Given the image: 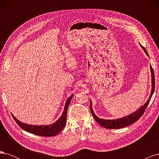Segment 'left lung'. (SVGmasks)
Listing matches in <instances>:
<instances>
[{
	"label": "left lung",
	"mask_w": 159,
	"mask_h": 159,
	"mask_svg": "<svg viewBox=\"0 0 159 159\" xmlns=\"http://www.w3.org/2000/svg\"><path fill=\"white\" fill-rule=\"evenodd\" d=\"M141 47L142 48V49L144 50V52H145V54L148 56V53L146 50V49L144 48L143 46L140 44ZM150 70H151V92L150 94V96H149V98L147 100V102L144 104L143 105L139 108L137 110H136L135 111L132 113L131 114H130L129 115H127V116H124L121 118H119L116 119H101L98 117L97 115L95 114L93 112V110L92 108V102L90 99V110L91 112L93 115V117H94L95 120L97 121L100 125H102L104 128L106 129H121L125 127H127L130 125L133 124V123L136 122L137 120L140 118L142 115L145 112V111L146 108L147 107L148 105L150 102V100L152 98V94L154 93V91H155V75H154V71L152 68L151 66H150Z\"/></svg>",
	"instance_id": "8db88e82"
}]
</instances>
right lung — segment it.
I'll return each instance as SVG.
<instances>
[{"label": "right lung", "instance_id": "obj_1", "mask_svg": "<svg viewBox=\"0 0 159 159\" xmlns=\"http://www.w3.org/2000/svg\"><path fill=\"white\" fill-rule=\"evenodd\" d=\"M74 95L72 94L70 97L66 100L64 111L62 113L60 117L57 120L56 122L50 125H29L25 123H22L14 116L12 117L15 120L16 123L20 126L23 130L30 133L36 135L43 136V137H52L55 136L56 134L60 133L65 127L66 123V117H67V110L70 103L71 99L73 98Z\"/></svg>", "mask_w": 159, "mask_h": 159}]
</instances>
